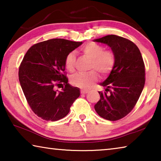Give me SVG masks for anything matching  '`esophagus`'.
Masks as SVG:
<instances>
[{"instance_id":"34e87169","label":"esophagus","mask_w":161,"mask_h":161,"mask_svg":"<svg viewBox=\"0 0 161 161\" xmlns=\"http://www.w3.org/2000/svg\"><path fill=\"white\" fill-rule=\"evenodd\" d=\"M87 92H88V91L84 90V89H82V90H81V94H85L87 93Z\"/></svg>"}]
</instances>
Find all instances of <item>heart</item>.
<instances>
[{"label":"heart","instance_id":"heart-1","mask_svg":"<svg viewBox=\"0 0 161 161\" xmlns=\"http://www.w3.org/2000/svg\"><path fill=\"white\" fill-rule=\"evenodd\" d=\"M84 56L91 59L89 69H94L88 73H77L71 77L70 81L74 86L82 89L89 88L98 80L99 72L102 76L108 75L113 69L116 62L115 54L111 50H104V47L95 42H89L81 48ZM76 56L69 53L65 58L64 66L70 72L75 71Z\"/></svg>","mask_w":161,"mask_h":161}]
</instances>
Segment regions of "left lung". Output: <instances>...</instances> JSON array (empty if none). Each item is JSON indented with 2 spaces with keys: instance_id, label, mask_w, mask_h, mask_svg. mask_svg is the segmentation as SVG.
Segmentation results:
<instances>
[{
  "instance_id": "8db88e82",
  "label": "left lung",
  "mask_w": 161,
  "mask_h": 161,
  "mask_svg": "<svg viewBox=\"0 0 161 161\" xmlns=\"http://www.w3.org/2000/svg\"><path fill=\"white\" fill-rule=\"evenodd\" d=\"M94 42L111 47L116 62L109 76L100 84V99L94 105L97 113L109 121H117L129 114L137 103L145 84V65L141 52L126 38L109 35Z\"/></svg>"
}]
</instances>
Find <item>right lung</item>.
Returning <instances> with one entry per match:
<instances>
[{
    "instance_id": "1",
    "label": "right lung",
    "mask_w": 161,
    "mask_h": 161,
    "mask_svg": "<svg viewBox=\"0 0 161 161\" xmlns=\"http://www.w3.org/2000/svg\"><path fill=\"white\" fill-rule=\"evenodd\" d=\"M82 42L52 39L30 47L19 68V81L32 111L45 121H55L69 112L80 97L78 87L71 86L65 75L64 60ZM63 83L61 92L55 86Z\"/></svg>"
}]
</instances>
